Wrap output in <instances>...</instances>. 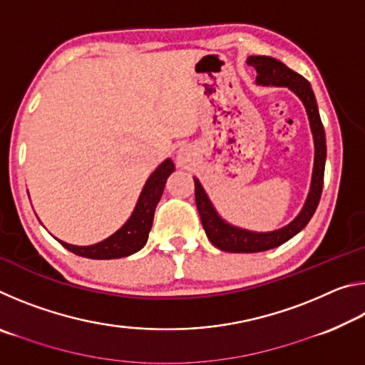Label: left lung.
<instances>
[{
    "instance_id": "8db88e82",
    "label": "left lung",
    "mask_w": 365,
    "mask_h": 365,
    "mask_svg": "<svg viewBox=\"0 0 365 365\" xmlns=\"http://www.w3.org/2000/svg\"><path fill=\"white\" fill-rule=\"evenodd\" d=\"M248 64L252 66L257 72L256 82L259 85H274V86H288L293 93L298 95L306 108V113L311 123V130L314 137V148H316V156H314V170L311 190H309L304 207L301 209L293 222L279 230L257 233L243 230V228L233 227L220 217L214 206L209 201L205 188L197 178H195V200L196 207L200 211L201 224L205 227L209 242L215 248L227 252H261L267 251L288 242L296 233H299L307 225V222L316 212L319 206L320 195L324 187V172H325V158H327V145H325V130L320 120L317 101L307 80L289 69L279 59L270 56H250Z\"/></svg>"
}]
</instances>
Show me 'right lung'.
<instances>
[{
	"label": "right lung",
	"instance_id": "1",
	"mask_svg": "<svg viewBox=\"0 0 365 365\" xmlns=\"http://www.w3.org/2000/svg\"><path fill=\"white\" fill-rule=\"evenodd\" d=\"M175 170V165L170 159H165L159 168L148 178L137 206L125 224L119 230L110 235L109 238L91 246H76L58 240L66 250L72 251L73 255L88 257V259H117L130 256L140 251L148 242L153 217L156 206L163 196V191L169 175Z\"/></svg>",
	"mask_w": 365,
	"mask_h": 365
}]
</instances>
